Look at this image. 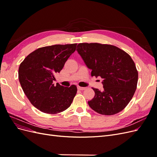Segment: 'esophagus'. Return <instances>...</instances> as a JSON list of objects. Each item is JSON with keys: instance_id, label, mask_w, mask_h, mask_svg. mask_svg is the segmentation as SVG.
I'll return each instance as SVG.
<instances>
[{"instance_id": "34e87169", "label": "esophagus", "mask_w": 157, "mask_h": 157, "mask_svg": "<svg viewBox=\"0 0 157 157\" xmlns=\"http://www.w3.org/2000/svg\"><path fill=\"white\" fill-rule=\"evenodd\" d=\"M77 88H78V90H84L86 89V88H85V87H80V86H78Z\"/></svg>"}]
</instances>
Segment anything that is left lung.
<instances>
[{
  "label": "left lung",
  "instance_id": "1",
  "mask_svg": "<svg viewBox=\"0 0 157 157\" xmlns=\"http://www.w3.org/2000/svg\"><path fill=\"white\" fill-rule=\"evenodd\" d=\"M77 50L92 70V77L103 78V90L92 88L95 96L88 102L89 106L105 115L122 111L134 96L138 80L130 56L115 46L99 43H80Z\"/></svg>",
  "mask_w": 157,
  "mask_h": 157
}]
</instances>
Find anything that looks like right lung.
Wrapping results in <instances>:
<instances>
[{
    "instance_id": "add662e5",
    "label": "right lung",
    "mask_w": 157,
    "mask_h": 157,
    "mask_svg": "<svg viewBox=\"0 0 157 157\" xmlns=\"http://www.w3.org/2000/svg\"><path fill=\"white\" fill-rule=\"evenodd\" d=\"M77 44H56L36 49L21 63L18 78L32 105L40 111L57 114L70 107L77 92L75 85H54L56 73H59L76 50Z\"/></svg>"
}]
</instances>
